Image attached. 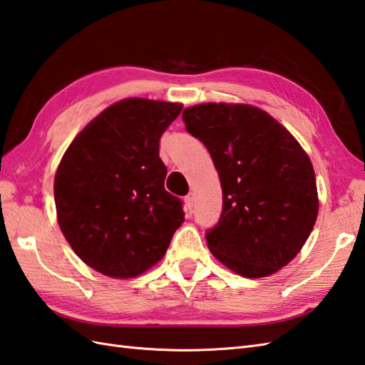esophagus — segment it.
<instances>
[{"instance_id":"obj_1","label":"esophagus","mask_w":365,"mask_h":365,"mask_svg":"<svg viewBox=\"0 0 365 365\" xmlns=\"http://www.w3.org/2000/svg\"><path fill=\"white\" fill-rule=\"evenodd\" d=\"M192 207H194V196H192V194H188V196L185 197V210L191 211Z\"/></svg>"}]
</instances>
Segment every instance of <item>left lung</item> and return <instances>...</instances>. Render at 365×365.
<instances>
[{"mask_svg": "<svg viewBox=\"0 0 365 365\" xmlns=\"http://www.w3.org/2000/svg\"><path fill=\"white\" fill-rule=\"evenodd\" d=\"M183 121L208 149L222 186V215L208 249L245 278L269 277L295 258L319 213L316 174L292 133L250 104L186 107Z\"/></svg>", "mask_w": 365, "mask_h": 365, "instance_id": "left-lung-1", "label": "left lung"}]
</instances>
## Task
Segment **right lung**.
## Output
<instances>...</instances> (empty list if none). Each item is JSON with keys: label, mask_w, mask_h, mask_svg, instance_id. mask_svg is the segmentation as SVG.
Wrapping results in <instances>:
<instances>
[{"label": "right lung", "mask_w": 365, "mask_h": 365, "mask_svg": "<svg viewBox=\"0 0 365 365\" xmlns=\"http://www.w3.org/2000/svg\"><path fill=\"white\" fill-rule=\"evenodd\" d=\"M183 106L127 98L76 135L54 177L57 222L87 266L133 278L165 257L185 221L182 202L165 190L160 138Z\"/></svg>", "instance_id": "right-lung-1"}]
</instances>
